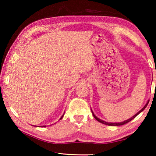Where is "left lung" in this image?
Returning a JSON list of instances; mask_svg holds the SVG:
<instances>
[{"mask_svg": "<svg viewBox=\"0 0 156 156\" xmlns=\"http://www.w3.org/2000/svg\"><path fill=\"white\" fill-rule=\"evenodd\" d=\"M148 102H149V101H148V102H147L146 103V105H145L144 107H143L141 109H140L139 112H138L137 114H136L135 115H134V116H133L131 117V118H130V119H127V120H126V121H123V122H118V123H108V122H106L105 121H103V120H101V119H100L99 118H98L97 116H96L95 115H94V112H92V110H91V113H92V114H93V116H94V118L96 119V120H97L98 121H99V122H100V123H104V124H105V125H108V126H121V125H123V124H126V123H129V121H131V120H133V119L135 118L136 116H137L138 114H140V112H142L143 111H144L145 108H146V106H147V105H148Z\"/></svg>", "mask_w": 156, "mask_h": 156, "instance_id": "left-lung-1", "label": "left lung"}]
</instances>
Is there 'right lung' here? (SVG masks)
<instances>
[{"instance_id": "obj_1", "label": "right lung", "mask_w": 156, "mask_h": 156, "mask_svg": "<svg viewBox=\"0 0 156 156\" xmlns=\"http://www.w3.org/2000/svg\"><path fill=\"white\" fill-rule=\"evenodd\" d=\"M64 114L62 115V116H61V118H60V119H62V117L64 116ZM42 126V127H45V126Z\"/></svg>"}]
</instances>
